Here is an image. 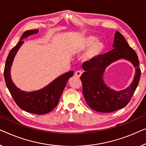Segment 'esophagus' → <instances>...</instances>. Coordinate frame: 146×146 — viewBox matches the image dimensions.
Wrapping results in <instances>:
<instances>
[{
	"label": "esophagus",
	"mask_w": 146,
	"mask_h": 146,
	"mask_svg": "<svg viewBox=\"0 0 146 146\" xmlns=\"http://www.w3.org/2000/svg\"><path fill=\"white\" fill-rule=\"evenodd\" d=\"M82 71H77L75 72V75L76 76V77H78V78H79L80 76L82 75Z\"/></svg>",
	"instance_id": "obj_1"
}]
</instances>
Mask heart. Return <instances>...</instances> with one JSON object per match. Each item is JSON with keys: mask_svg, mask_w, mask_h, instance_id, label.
Segmentation results:
<instances>
[{"mask_svg": "<svg viewBox=\"0 0 146 146\" xmlns=\"http://www.w3.org/2000/svg\"><path fill=\"white\" fill-rule=\"evenodd\" d=\"M96 38L94 36H90V37L87 38L83 44L80 46L79 50H82L86 49L91 46V45L92 46L86 53V57L87 58H89V59L94 58L100 55L104 51V47H105L104 44L102 42H96Z\"/></svg>", "mask_w": 146, "mask_h": 146, "instance_id": "b5f03b06", "label": "heart"}]
</instances>
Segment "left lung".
I'll return each mask as SVG.
<instances>
[{"mask_svg": "<svg viewBox=\"0 0 146 146\" xmlns=\"http://www.w3.org/2000/svg\"><path fill=\"white\" fill-rule=\"evenodd\" d=\"M114 48L107 53L86 61L82 64L85 72L80 77L82 92L89 107L102 113H110L125 107L129 104L138 86L141 71L136 52L130 46L124 36L116 31ZM121 58L129 60L136 67L133 82L125 90L115 91L104 84L103 74L106 67Z\"/></svg>", "mask_w": 146, "mask_h": 146, "instance_id": "8db88e82", "label": "left lung"}]
</instances>
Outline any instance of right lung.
<instances>
[{
	"instance_id": "add662e5",
	"label": "right lung",
	"mask_w": 146,
	"mask_h": 146,
	"mask_svg": "<svg viewBox=\"0 0 146 146\" xmlns=\"http://www.w3.org/2000/svg\"><path fill=\"white\" fill-rule=\"evenodd\" d=\"M37 33V29L28 30L23 33L17 44L8 54L4 67V77L6 86L19 108L31 113L43 115L50 112L58 105L67 82L69 78L73 77L74 72L69 71L60 76L44 88L35 92H26L15 86L10 77V68L14 56L23 43L22 39Z\"/></svg>"
}]
</instances>
